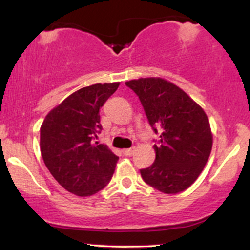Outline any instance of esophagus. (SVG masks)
I'll use <instances>...</instances> for the list:
<instances>
[{"label":"esophagus","instance_id":"obj_1","mask_svg":"<svg viewBox=\"0 0 250 250\" xmlns=\"http://www.w3.org/2000/svg\"><path fill=\"white\" fill-rule=\"evenodd\" d=\"M134 153H135V148H129L123 150V154H125V156H131V155H134Z\"/></svg>","mask_w":250,"mask_h":250}]
</instances>
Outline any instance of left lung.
Segmentation results:
<instances>
[{"label": "left lung", "mask_w": 250, "mask_h": 250, "mask_svg": "<svg viewBox=\"0 0 250 250\" xmlns=\"http://www.w3.org/2000/svg\"><path fill=\"white\" fill-rule=\"evenodd\" d=\"M125 84L141 101L149 125L160 134L155 161L141 169L143 181L165 194L186 190L207 163L213 134L201 105L174 83L161 77L131 80Z\"/></svg>", "instance_id": "8db88e82"}]
</instances>
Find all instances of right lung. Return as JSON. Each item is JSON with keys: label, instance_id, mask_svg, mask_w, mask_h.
Listing matches in <instances>:
<instances>
[{"label": "right lung", "instance_id": "1", "mask_svg": "<svg viewBox=\"0 0 250 250\" xmlns=\"http://www.w3.org/2000/svg\"><path fill=\"white\" fill-rule=\"evenodd\" d=\"M120 82L79 89L51 109L41 125L40 148L45 167L65 190L90 196L108 185L119 157L97 140L100 108Z\"/></svg>", "mask_w": 250, "mask_h": 250}]
</instances>
